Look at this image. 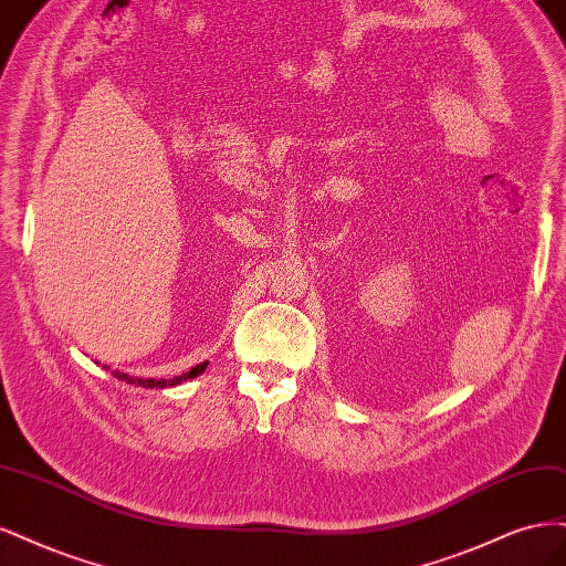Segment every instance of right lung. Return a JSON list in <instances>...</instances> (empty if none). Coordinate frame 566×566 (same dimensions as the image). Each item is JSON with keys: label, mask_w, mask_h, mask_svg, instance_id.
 <instances>
[{"label": "right lung", "mask_w": 566, "mask_h": 566, "mask_svg": "<svg viewBox=\"0 0 566 566\" xmlns=\"http://www.w3.org/2000/svg\"><path fill=\"white\" fill-rule=\"evenodd\" d=\"M207 364H209V361L197 364V367H192V369H190V371H186L184 376H176V378H159V380H155V378H134V376H129V374H122V371H113V376H115V378H119V380L132 382V386H143V388H174V386H178V382H184V380H188V378H195V376L202 374V371L207 369ZM105 369H107V367H105Z\"/></svg>", "instance_id": "add662e5"}]
</instances>
